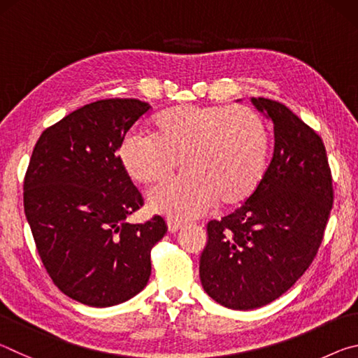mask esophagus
Returning a JSON list of instances; mask_svg holds the SVG:
<instances>
[{
  "label": "esophagus",
  "instance_id": "1",
  "mask_svg": "<svg viewBox=\"0 0 358 358\" xmlns=\"http://www.w3.org/2000/svg\"><path fill=\"white\" fill-rule=\"evenodd\" d=\"M167 227H169V232L175 234V232H178V230L183 229L185 224L180 221H175V220H167Z\"/></svg>",
  "mask_w": 358,
  "mask_h": 358
}]
</instances>
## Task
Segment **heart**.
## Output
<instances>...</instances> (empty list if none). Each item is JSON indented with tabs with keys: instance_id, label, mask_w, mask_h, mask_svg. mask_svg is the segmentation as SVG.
<instances>
[{
	"instance_id": "obj_1",
	"label": "heart",
	"mask_w": 358,
	"mask_h": 358,
	"mask_svg": "<svg viewBox=\"0 0 358 358\" xmlns=\"http://www.w3.org/2000/svg\"><path fill=\"white\" fill-rule=\"evenodd\" d=\"M151 134L129 132L118 143V161L138 185L171 178L181 164L186 177L148 194V207L175 220H192L217 202L245 203L266 171L268 131L246 106H178L155 115Z\"/></svg>"
}]
</instances>
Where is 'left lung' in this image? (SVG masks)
<instances>
[{"label":"left lung","instance_id":"1","mask_svg":"<svg viewBox=\"0 0 358 358\" xmlns=\"http://www.w3.org/2000/svg\"><path fill=\"white\" fill-rule=\"evenodd\" d=\"M275 132L257 191L221 221H210L202 287L230 310H254L287 292L316 257L333 205L322 138L281 102L251 98Z\"/></svg>","mask_w":358,"mask_h":358}]
</instances>
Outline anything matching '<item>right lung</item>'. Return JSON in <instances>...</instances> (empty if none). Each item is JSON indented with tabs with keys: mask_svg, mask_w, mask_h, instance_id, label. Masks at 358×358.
Segmentation results:
<instances>
[{
	"mask_svg": "<svg viewBox=\"0 0 358 358\" xmlns=\"http://www.w3.org/2000/svg\"><path fill=\"white\" fill-rule=\"evenodd\" d=\"M148 102L102 99L42 132L23 181V205L47 273L63 294L107 308L147 286L150 252L167 232L161 216L126 217L143 205L118 161V143Z\"/></svg>",
	"mask_w": 358,
	"mask_h": 358,
	"instance_id": "1",
	"label": "right lung"
}]
</instances>
